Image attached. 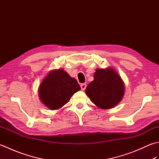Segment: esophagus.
Segmentation results:
<instances>
[{
  "label": "esophagus",
  "instance_id": "obj_1",
  "mask_svg": "<svg viewBox=\"0 0 159 159\" xmlns=\"http://www.w3.org/2000/svg\"><path fill=\"white\" fill-rule=\"evenodd\" d=\"M86 87H87V85H86V84H85V83H82L81 85H80V87H81V89H82L83 91L85 90Z\"/></svg>",
  "mask_w": 159,
  "mask_h": 159
}]
</instances>
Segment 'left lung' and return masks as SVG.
Here are the masks:
<instances>
[{
	"instance_id": "8db88e82",
	"label": "left lung",
	"mask_w": 159,
	"mask_h": 159,
	"mask_svg": "<svg viewBox=\"0 0 159 159\" xmlns=\"http://www.w3.org/2000/svg\"><path fill=\"white\" fill-rule=\"evenodd\" d=\"M94 80L87 87L85 93L100 109H111L119 103L124 93V86L114 70L97 69Z\"/></svg>"
}]
</instances>
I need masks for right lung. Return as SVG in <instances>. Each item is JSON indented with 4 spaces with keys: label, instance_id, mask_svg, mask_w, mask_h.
Wrapping results in <instances>:
<instances>
[{
    "label": "right lung",
    "instance_id": "add662e5",
    "mask_svg": "<svg viewBox=\"0 0 159 159\" xmlns=\"http://www.w3.org/2000/svg\"><path fill=\"white\" fill-rule=\"evenodd\" d=\"M80 89L77 80L62 69L50 72L40 84L39 98L52 110L58 109L69 102L74 93Z\"/></svg>",
    "mask_w": 159,
    "mask_h": 159
}]
</instances>
